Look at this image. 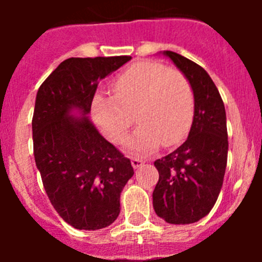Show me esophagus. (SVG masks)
<instances>
[{
	"label": "esophagus",
	"mask_w": 262,
	"mask_h": 262,
	"mask_svg": "<svg viewBox=\"0 0 262 262\" xmlns=\"http://www.w3.org/2000/svg\"><path fill=\"white\" fill-rule=\"evenodd\" d=\"M131 164H133L134 168L138 169V168H140L143 164H144V161H143L142 159H136V157H133V160H131Z\"/></svg>",
	"instance_id": "1"
}]
</instances>
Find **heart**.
Wrapping results in <instances>:
<instances>
[{"label":"heart","mask_w":262,"mask_h":262,"mask_svg":"<svg viewBox=\"0 0 262 262\" xmlns=\"http://www.w3.org/2000/svg\"><path fill=\"white\" fill-rule=\"evenodd\" d=\"M113 92L92 103L93 119L111 142L126 138L135 115L140 126L127 139L128 151L149 155L184 140L194 115V90L184 73L157 61L136 62L115 78Z\"/></svg>","instance_id":"1"}]
</instances>
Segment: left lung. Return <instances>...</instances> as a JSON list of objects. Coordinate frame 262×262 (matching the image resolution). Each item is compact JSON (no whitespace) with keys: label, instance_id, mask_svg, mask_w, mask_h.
I'll list each match as a JSON object with an SVG mask.
<instances>
[{"label":"left lung","instance_id":"1","mask_svg":"<svg viewBox=\"0 0 262 262\" xmlns=\"http://www.w3.org/2000/svg\"><path fill=\"white\" fill-rule=\"evenodd\" d=\"M164 55L190 81L194 117L184 144L155 161L159 182L152 194L154 209L168 223L190 224L211 211L223 185L228 154L226 108L202 67L172 51Z\"/></svg>","mask_w":262,"mask_h":262}]
</instances>
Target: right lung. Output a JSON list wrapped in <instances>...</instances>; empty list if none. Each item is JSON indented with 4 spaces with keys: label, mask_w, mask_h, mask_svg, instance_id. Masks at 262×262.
Instances as JSON below:
<instances>
[{
    "label": "right lung",
    "mask_w": 262,
    "mask_h": 262,
    "mask_svg": "<svg viewBox=\"0 0 262 262\" xmlns=\"http://www.w3.org/2000/svg\"><path fill=\"white\" fill-rule=\"evenodd\" d=\"M129 60L71 57L46 78L36 94L32 117L36 168L53 209L77 230L110 226L120 212V193L134 176L129 159L86 117L99 81Z\"/></svg>",
    "instance_id": "add662e5"
}]
</instances>
